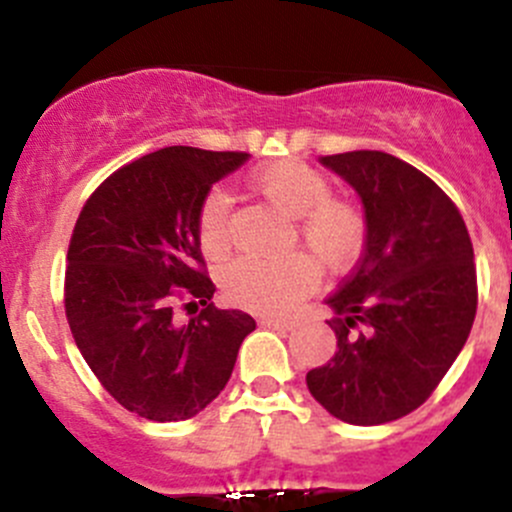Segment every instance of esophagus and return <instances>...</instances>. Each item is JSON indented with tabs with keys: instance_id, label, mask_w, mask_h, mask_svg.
Listing matches in <instances>:
<instances>
[{
	"instance_id": "esophagus-1",
	"label": "esophagus",
	"mask_w": 512,
	"mask_h": 512,
	"mask_svg": "<svg viewBox=\"0 0 512 512\" xmlns=\"http://www.w3.org/2000/svg\"><path fill=\"white\" fill-rule=\"evenodd\" d=\"M260 324L267 329H282V332H289V329L294 327L292 319H282V317H262Z\"/></svg>"
}]
</instances>
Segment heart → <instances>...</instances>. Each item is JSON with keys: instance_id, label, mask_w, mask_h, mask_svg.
I'll return each mask as SVG.
<instances>
[{"instance_id": "1", "label": "heart", "mask_w": 512, "mask_h": 512, "mask_svg": "<svg viewBox=\"0 0 512 512\" xmlns=\"http://www.w3.org/2000/svg\"><path fill=\"white\" fill-rule=\"evenodd\" d=\"M252 190L285 218L297 220V235L309 255L327 270H344L364 247V215L347 200L329 198L332 185L319 170L297 160H280L257 170ZM230 198L223 190H210L198 210V242L208 257L227 250ZM317 272L302 255L277 262L240 260L223 272L225 297L232 304L255 312H287L314 287Z\"/></svg>"}]
</instances>
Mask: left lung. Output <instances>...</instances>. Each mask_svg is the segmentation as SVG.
<instances>
[{"mask_svg": "<svg viewBox=\"0 0 512 512\" xmlns=\"http://www.w3.org/2000/svg\"><path fill=\"white\" fill-rule=\"evenodd\" d=\"M364 205V255L327 299L337 352L307 389L339 421L379 426L411 414L461 354L478 289L456 205L428 175L381 151L324 156Z\"/></svg>", "mask_w": 512, "mask_h": 512, "instance_id": "obj_1", "label": "left lung"}]
</instances>
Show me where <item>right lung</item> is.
<instances>
[{"instance_id": "obj_1", "label": "right lung", "mask_w": 512, "mask_h": 512, "mask_svg": "<svg viewBox=\"0 0 512 512\" xmlns=\"http://www.w3.org/2000/svg\"><path fill=\"white\" fill-rule=\"evenodd\" d=\"M247 158L160 148L108 175L76 220L64 285L71 334L103 389L148 421L200 414L255 329L250 314L210 302L198 242L205 195ZM175 296L204 304L183 328L172 322Z\"/></svg>"}]
</instances>
